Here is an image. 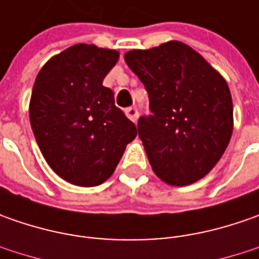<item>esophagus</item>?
Instances as JSON below:
<instances>
[{"mask_svg":"<svg viewBox=\"0 0 259 259\" xmlns=\"http://www.w3.org/2000/svg\"><path fill=\"white\" fill-rule=\"evenodd\" d=\"M125 115L128 116V119H131L133 122H135L138 119V109L137 108H126L125 109Z\"/></svg>","mask_w":259,"mask_h":259,"instance_id":"1","label":"esophagus"}]
</instances>
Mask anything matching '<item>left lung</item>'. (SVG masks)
Returning a JSON list of instances; mask_svg holds the SVG:
<instances>
[{"mask_svg": "<svg viewBox=\"0 0 259 259\" xmlns=\"http://www.w3.org/2000/svg\"><path fill=\"white\" fill-rule=\"evenodd\" d=\"M128 67L144 83L150 116L138 119L153 171L170 186H187L213 168L234 131L229 86L190 46L167 41L130 50Z\"/></svg>", "mask_w": 259, "mask_h": 259, "instance_id": "obj_1", "label": "left lung"}]
</instances>
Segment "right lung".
<instances>
[{
  "label": "right lung",
  "mask_w": 259,
  "mask_h": 259,
  "mask_svg": "<svg viewBox=\"0 0 259 259\" xmlns=\"http://www.w3.org/2000/svg\"><path fill=\"white\" fill-rule=\"evenodd\" d=\"M119 53L75 45L53 56L35 77L30 124L47 164L80 187L104 183L115 171L135 125L102 85Z\"/></svg>",
  "instance_id": "1"
}]
</instances>
